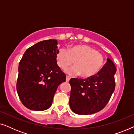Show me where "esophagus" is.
<instances>
[{"label": "esophagus", "instance_id": "obj_1", "mask_svg": "<svg viewBox=\"0 0 134 134\" xmlns=\"http://www.w3.org/2000/svg\"><path fill=\"white\" fill-rule=\"evenodd\" d=\"M70 79H71L70 77L66 76V82H69V80H70Z\"/></svg>", "mask_w": 134, "mask_h": 134}]
</instances>
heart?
I'll return each mask as SVG.
<instances>
[{
	"label": "heart",
	"instance_id": "b5f03b06",
	"mask_svg": "<svg viewBox=\"0 0 134 134\" xmlns=\"http://www.w3.org/2000/svg\"><path fill=\"white\" fill-rule=\"evenodd\" d=\"M57 65L61 69L72 65L65 72L70 75H79L83 78L92 77L100 70L104 63L103 55L87 45H75L68 49L61 47L56 54Z\"/></svg>",
	"mask_w": 134,
	"mask_h": 134
}]
</instances>
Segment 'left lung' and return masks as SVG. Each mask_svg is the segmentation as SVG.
Masks as SVG:
<instances>
[{
    "label": "left lung",
    "mask_w": 134,
    "mask_h": 134,
    "mask_svg": "<svg viewBox=\"0 0 134 134\" xmlns=\"http://www.w3.org/2000/svg\"><path fill=\"white\" fill-rule=\"evenodd\" d=\"M116 71L113 62L108 58L97 74L86 79H71L69 106L73 112L91 115L103 109L115 90Z\"/></svg>",
    "instance_id": "1"
}]
</instances>
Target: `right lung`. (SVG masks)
<instances>
[{
  "label": "right lung",
  "instance_id": "add662e5",
  "mask_svg": "<svg viewBox=\"0 0 134 134\" xmlns=\"http://www.w3.org/2000/svg\"><path fill=\"white\" fill-rule=\"evenodd\" d=\"M57 41L47 40L28 48L19 64L16 89L22 103L35 111L48 109L66 75L57 63Z\"/></svg>",
  "mask_w": 134,
  "mask_h": 134
}]
</instances>
